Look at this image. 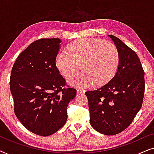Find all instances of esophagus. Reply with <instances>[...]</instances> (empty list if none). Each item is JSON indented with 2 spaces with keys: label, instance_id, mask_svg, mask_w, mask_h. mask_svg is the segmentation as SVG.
<instances>
[{
  "label": "esophagus",
  "instance_id": "obj_1",
  "mask_svg": "<svg viewBox=\"0 0 154 154\" xmlns=\"http://www.w3.org/2000/svg\"><path fill=\"white\" fill-rule=\"evenodd\" d=\"M77 92L78 93H84V92H85V90L81 89V88H77Z\"/></svg>",
  "mask_w": 154,
  "mask_h": 154
}]
</instances>
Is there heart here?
Segmentation results:
<instances>
[{"mask_svg":"<svg viewBox=\"0 0 154 154\" xmlns=\"http://www.w3.org/2000/svg\"><path fill=\"white\" fill-rule=\"evenodd\" d=\"M69 52H60L55 64L61 74L68 77L79 70H84L68 78L71 85L87 87L94 83H108L116 73L120 62L119 50L114 44L101 39L84 38L73 41Z\"/></svg>","mask_w":154,"mask_h":154,"instance_id":"obj_1","label":"heart"}]
</instances>
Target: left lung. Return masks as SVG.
I'll return each instance as SVG.
<instances>
[{"label":"left lung","instance_id":"1","mask_svg":"<svg viewBox=\"0 0 154 154\" xmlns=\"http://www.w3.org/2000/svg\"><path fill=\"white\" fill-rule=\"evenodd\" d=\"M119 50V68L113 79L98 89L85 92L92 127L114 135L132 123L144 99V71L136 52L117 37L109 35Z\"/></svg>","mask_w":154,"mask_h":154}]
</instances>
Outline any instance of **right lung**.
<instances>
[{
	"instance_id": "1",
	"label": "right lung",
	"mask_w": 154,
	"mask_h": 154,
	"mask_svg": "<svg viewBox=\"0 0 154 154\" xmlns=\"http://www.w3.org/2000/svg\"><path fill=\"white\" fill-rule=\"evenodd\" d=\"M59 38H41L19 54L10 80L14 111L33 133L49 136L66 123L67 106L76 90L66 85L57 68Z\"/></svg>"
}]
</instances>
